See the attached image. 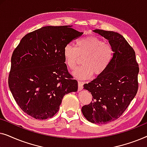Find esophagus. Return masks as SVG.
I'll return each instance as SVG.
<instances>
[{"mask_svg":"<svg viewBox=\"0 0 147 147\" xmlns=\"http://www.w3.org/2000/svg\"><path fill=\"white\" fill-rule=\"evenodd\" d=\"M83 85H84V82H78V90H79V91L83 89Z\"/></svg>","mask_w":147,"mask_h":147,"instance_id":"obj_1","label":"esophagus"}]
</instances>
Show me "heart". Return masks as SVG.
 I'll use <instances>...</instances> for the list:
<instances>
[{
    "label": "heart",
    "instance_id": "1",
    "mask_svg": "<svg viewBox=\"0 0 147 147\" xmlns=\"http://www.w3.org/2000/svg\"><path fill=\"white\" fill-rule=\"evenodd\" d=\"M64 61L70 69H75L82 58L80 67L74 71V75L80 80H88L94 74L100 76L109 67L114 57L111 44L104 42L96 36H87L76 41V47L67 44L63 49Z\"/></svg>",
    "mask_w": 147,
    "mask_h": 147
}]
</instances>
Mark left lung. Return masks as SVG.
I'll list each match as a JSON object with an SVG mask.
<instances>
[{
  "mask_svg": "<svg viewBox=\"0 0 147 147\" xmlns=\"http://www.w3.org/2000/svg\"><path fill=\"white\" fill-rule=\"evenodd\" d=\"M108 40L114 57L107 70L84 85L91 92L92 101L82 108L86 119L94 124H106L118 119L133 98L138 88V64L133 48L123 36L114 31H93Z\"/></svg>",
  "mask_w": 147,
  "mask_h": 147,
  "instance_id": "8db88e82",
  "label": "left lung"
}]
</instances>
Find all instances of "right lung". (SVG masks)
<instances>
[{
  "instance_id": "add662e5",
  "label": "right lung",
  "mask_w": 147,
  "mask_h": 147,
  "mask_svg": "<svg viewBox=\"0 0 147 147\" xmlns=\"http://www.w3.org/2000/svg\"><path fill=\"white\" fill-rule=\"evenodd\" d=\"M71 26H46L24 36L11 57L9 86L20 108L35 119L55 115L63 96L78 90L63 49L83 33Z\"/></svg>"
}]
</instances>
